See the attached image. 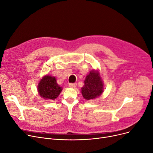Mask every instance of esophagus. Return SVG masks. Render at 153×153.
Listing matches in <instances>:
<instances>
[{
  "label": "esophagus",
  "mask_w": 153,
  "mask_h": 153,
  "mask_svg": "<svg viewBox=\"0 0 153 153\" xmlns=\"http://www.w3.org/2000/svg\"><path fill=\"white\" fill-rule=\"evenodd\" d=\"M77 85V84L76 83H70L69 84V87H71V88H74L76 87Z\"/></svg>",
  "instance_id": "esophagus-1"
}]
</instances>
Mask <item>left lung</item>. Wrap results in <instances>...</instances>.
I'll list each match as a JSON object with an SVG mask.
<instances>
[{
    "label": "left lung",
    "mask_w": 153,
    "mask_h": 153,
    "mask_svg": "<svg viewBox=\"0 0 153 153\" xmlns=\"http://www.w3.org/2000/svg\"><path fill=\"white\" fill-rule=\"evenodd\" d=\"M84 85L81 88L83 97L86 100H93L99 97L103 92V84L98 71H91L88 74Z\"/></svg>",
    "instance_id": "8db88e82"
}]
</instances>
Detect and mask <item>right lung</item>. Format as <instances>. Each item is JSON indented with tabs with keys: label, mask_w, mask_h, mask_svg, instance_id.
<instances>
[{
	"label": "right lung",
	"mask_w": 153,
	"mask_h": 153,
	"mask_svg": "<svg viewBox=\"0 0 153 153\" xmlns=\"http://www.w3.org/2000/svg\"><path fill=\"white\" fill-rule=\"evenodd\" d=\"M56 82L55 77L46 75L41 79L38 85V91L41 97L46 100H54L62 91Z\"/></svg>",
	"instance_id": "obj_1"
}]
</instances>
